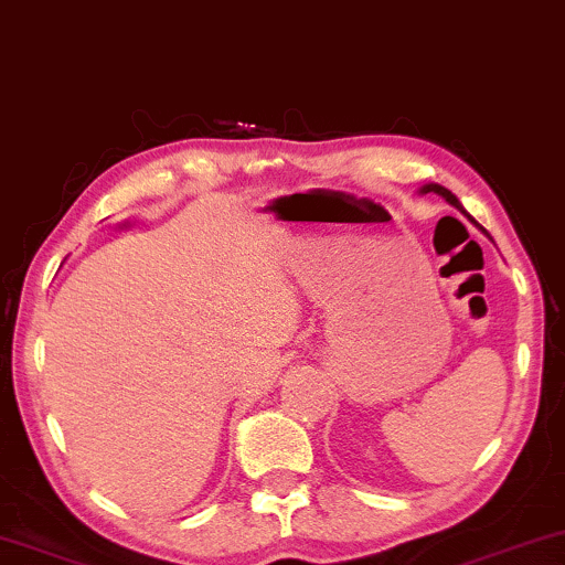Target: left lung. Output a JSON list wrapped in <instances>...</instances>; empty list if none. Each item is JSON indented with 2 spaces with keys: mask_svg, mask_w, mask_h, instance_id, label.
Segmentation results:
<instances>
[{
  "mask_svg": "<svg viewBox=\"0 0 565 565\" xmlns=\"http://www.w3.org/2000/svg\"><path fill=\"white\" fill-rule=\"evenodd\" d=\"M420 193H438V195H444V199L448 201V203H451V206H456V209H461V203H459V199H456V195L451 193V191H448V188H444V185H438V183H428V185H423L420 188ZM463 211V209H461ZM463 214H466V211H463ZM466 216H469V214H466ZM471 222H473V218H471Z\"/></svg>",
  "mask_w": 565,
  "mask_h": 565,
  "instance_id": "left-lung-1",
  "label": "left lung"
}]
</instances>
